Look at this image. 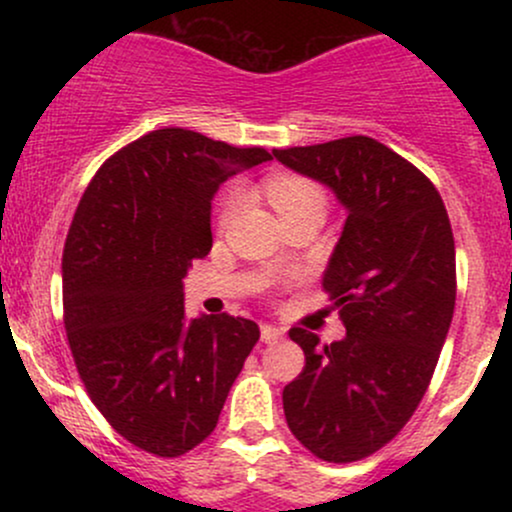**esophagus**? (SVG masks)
Wrapping results in <instances>:
<instances>
[{
	"mask_svg": "<svg viewBox=\"0 0 512 512\" xmlns=\"http://www.w3.org/2000/svg\"><path fill=\"white\" fill-rule=\"evenodd\" d=\"M260 332H262L264 344H276L281 337H284V330H279V327H274V325H262Z\"/></svg>",
	"mask_w": 512,
	"mask_h": 512,
	"instance_id": "1",
	"label": "esophagus"
}]
</instances>
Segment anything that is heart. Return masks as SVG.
<instances>
[{"mask_svg": "<svg viewBox=\"0 0 512 512\" xmlns=\"http://www.w3.org/2000/svg\"><path fill=\"white\" fill-rule=\"evenodd\" d=\"M262 192L267 195L269 204L276 209V214L281 216V221L291 219V216L303 214V211L310 209H320L325 211V192L322 187L317 185L315 180L305 178V175L298 173H274L269 178H264L262 182ZM240 197L238 190H228L226 197L221 202V211H219V221L221 226H226L228 221L236 216V211L240 209Z\"/></svg>", "mask_w": 512, "mask_h": 512, "instance_id": "heart-1", "label": "heart"}]
</instances>
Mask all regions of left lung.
I'll use <instances>...</instances> for the list:
<instances>
[{"label":"left lung","mask_w":512,"mask_h":512,"mask_svg":"<svg viewBox=\"0 0 512 512\" xmlns=\"http://www.w3.org/2000/svg\"><path fill=\"white\" fill-rule=\"evenodd\" d=\"M274 156L349 209L322 276L346 337L320 344L291 327L305 366L284 387V414L315 457L356 462L402 431L431 385L457 293L448 211L414 163L363 134Z\"/></svg>","instance_id":"1"}]
</instances>
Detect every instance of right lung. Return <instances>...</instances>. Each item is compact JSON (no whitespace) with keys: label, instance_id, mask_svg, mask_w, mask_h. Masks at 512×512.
<instances>
[{"label":"right lung","instance_id":"obj_1","mask_svg":"<svg viewBox=\"0 0 512 512\" xmlns=\"http://www.w3.org/2000/svg\"><path fill=\"white\" fill-rule=\"evenodd\" d=\"M272 154L182 127L154 129L98 168L62 255L64 330L88 397L156 457H180L216 428L260 339L233 315L185 322L182 279L211 250V197Z\"/></svg>","mask_w":512,"mask_h":512}]
</instances>
